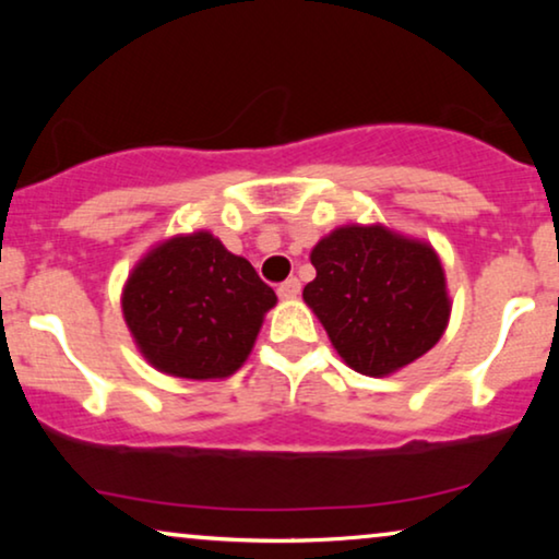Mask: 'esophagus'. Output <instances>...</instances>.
<instances>
[{"mask_svg": "<svg viewBox=\"0 0 559 559\" xmlns=\"http://www.w3.org/2000/svg\"><path fill=\"white\" fill-rule=\"evenodd\" d=\"M277 295L282 297V300H293V297L300 295V280L297 277H289L282 282V285L277 287Z\"/></svg>", "mask_w": 559, "mask_h": 559, "instance_id": "obj_1", "label": "esophagus"}]
</instances>
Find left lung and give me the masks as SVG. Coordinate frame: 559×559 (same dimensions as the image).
Here are the masks:
<instances>
[{"label": "left lung", "mask_w": 559, "mask_h": 559, "mask_svg": "<svg viewBox=\"0 0 559 559\" xmlns=\"http://www.w3.org/2000/svg\"><path fill=\"white\" fill-rule=\"evenodd\" d=\"M310 262L316 280L302 297L354 371L386 377L445 333L450 297L430 243L350 224L320 239Z\"/></svg>", "instance_id": "obj_1"}]
</instances>
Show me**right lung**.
Listing matches in <instances>:
<instances>
[{"label": "right lung", "instance_id": "obj_1", "mask_svg": "<svg viewBox=\"0 0 559 559\" xmlns=\"http://www.w3.org/2000/svg\"><path fill=\"white\" fill-rule=\"evenodd\" d=\"M277 295L209 231L173 236L129 274L121 310L136 348L180 379L231 377Z\"/></svg>", "mask_w": 559, "mask_h": 559}]
</instances>
